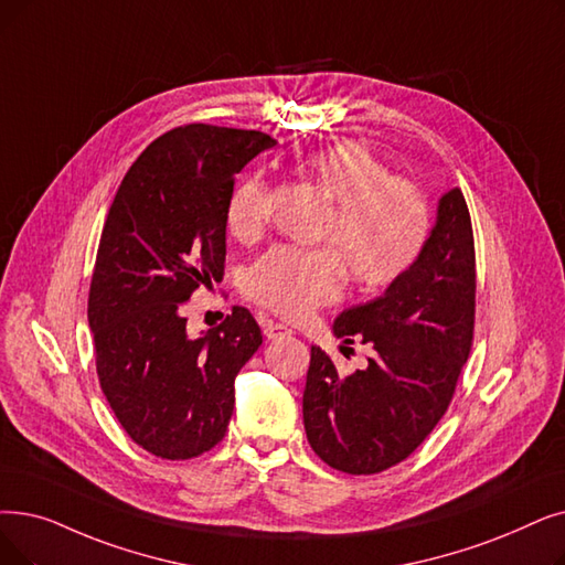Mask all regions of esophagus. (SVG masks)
<instances>
[{"label": "esophagus", "instance_id": "34e87169", "mask_svg": "<svg viewBox=\"0 0 565 565\" xmlns=\"http://www.w3.org/2000/svg\"><path fill=\"white\" fill-rule=\"evenodd\" d=\"M263 334L267 339H284L288 334H292V330L284 323H275V321H263Z\"/></svg>", "mask_w": 565, "mask_h": 565}]
</instances>
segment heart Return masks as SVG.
<instances>
[{"label": "heart", "instance_id": "obj_1", "mask_svg": "<svg viewBox=\"0 0 565 565\" xmlns=\"http://www.w3.org/2000/svg\"><path fill=\"white\" fill-rule=\"evenodd\" d=\"M334 207L321 239L328 247L300 249L279 244L263 254L244 277V292L284 318H302L337 300L343 281L374 290L404 277L420 258L431 233L427 193L360 142H337L300 161ZM269 189L260 175L244 178L231 193L226 224L237 239H254L267 222Z\"/></svg>", "mask_w": 565, "mask_h": 565}]
</instances>
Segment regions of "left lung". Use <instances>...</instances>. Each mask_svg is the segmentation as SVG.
I'll return each instance as SVG.
<instances>
[{
    "mask_svg": "<svg viewBox=\"0 0 565 565\" xmlns=\"http://www.w3.org/2000/svg\"><path fill=\"white\" fill-rule=\"evenodd\" d=\"M476 323V247L461 189L440 195L420 258L381 298L341 311L339 339L372 343L366 370L339 376L311 347L302 397L309 446L351 476L404 461L448 411Z\"/></svg>",
    "mask_w": 565,
    "mask_h": 565,
    "instance_id": "8db88e82",
    "label": "left lung"
}]
</instances>
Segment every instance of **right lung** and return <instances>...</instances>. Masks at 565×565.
I'll return each mask as SVG.
<instances>
[{
  "label": "right lung",
  "mask_w": 565,
  "mask_h": 565,
  "mask_svg": "<svg viewBox=\"0 0 565 565\" xmlns=\"http://www.w3.org/2000/svg\"><path fill=\"white\" fill-rule=\"evenodd\" d=\"M277 140L212 125L170 129L129 168L108 210L89 284L96 374L119 425L161 459H191L224 438L235 376L263 343L233 307L186 332L191 292L222 279L235 175Z\"/></svg>",
  "instance_id": "obj_1"
}]
</instances>
